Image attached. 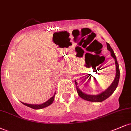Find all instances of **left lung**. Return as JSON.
<instances>
[{
	"mask_svg": "<svg viewBox=\"0 0 131 131\" xmlns=\"http://www.w3.org/2000/svg\"><path fill=\"white\" fill-rule=\"evenodd\" d=\"M106 46H107V49L110 52H111V55L113 58L115 59V64H116V77L114 79V81L113 82V83L110 85V86L106 90H105L104 92H102L101 94L99 95H88L85 94L84 93L82 92V91L78 88L77 86V82L75 81V84L76 86V90H77L78 94L79 95V97L83 99L84 100H87V101H90V102H101L103 100H105V99L108 98L110 96L112 95L113 93L114 92V91H115L116 89L117 86L118 85L119 80V76H120V72H119V64L118 63V61H117L115 53H114L113 50L112 49L108 43H106Z\"/></svg>",
	"mask_w": 131,
	"mask_h": 131,
	"instance_id": "left-lung-1",
	"label": "left lung"
}]
</instances>
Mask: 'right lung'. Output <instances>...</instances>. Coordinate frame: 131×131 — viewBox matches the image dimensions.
<instances>
[{
    "instance_id": "add662e5",
    "label": "right lung",
    "mask_w": 131,
    "mask_h": 131,
    "mask_svg": "<svg viewBox=\"0 0 131 131\" xmlns=\"http://www.w3.org/2000/svg\"><path fill=\"white\" fill-rule=\"evenodd\" d=\"M55 94L53 95V97H51V98L49 99V100H47V101L45 102V103H42V104H40V105H31V104H28V103H23V102H21V103H23V104H24L25 105H26V106H28V107L31 108L35 109V110L41 109V108H43L47 107V106H49V105H51L52 103H53V102L54 100V97H55Z\"/></svg>"
}]
</instances>
